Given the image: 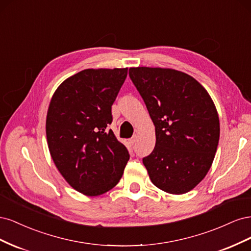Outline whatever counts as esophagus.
<instances>
[{"label": "esophagus", "instance_id": "1", "mask_svg": "<svg viewBox=\"0 0 251 251\" xmlns=\"http://www.w3.org/2000/svg\"><path fill=\"white\" fill-rule=\"evenodd\" d=\"M128 141H130V143L133 146V144H135L136 141H137V136H136V135L133 136V137H132L130 140H128Z\"/></svg>", "mask_w": 251, "mask_h": 251}]
</instances>
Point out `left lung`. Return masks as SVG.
<instances>
[{
  "label": "left lung",
  "instance_id": "left-lung-1",
  "mask_svg": "<svg viewBox=\"0 0 251 251\" xmlns=\"http://www.w3.org/2000/svg\"><path fill=\"white\" fill-rule=\"evenodd\" d=\"M153 120L156 144L142 159L153 184L182 195L198 185L214 161L220 137L216 105L199 81L169 68H130Z\"/></svg>",
  "mask_w": 251,
  "mask_h": 251
}]
</instances>
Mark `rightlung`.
Segmentation results:
<instances>
[{
	"label": "right lung",
	"instance_id": "obj_1",
	"mask_svg": "<svg viewBox=\"0 0 251 251\" xmlns=\"http://www.w3.org/2000/svg\"><path fill=\"white\" fill-rule=\"evenodd\" d=\"M127 68L86 69L64 80L47 112L46 135L58 172L77 192L100 196L115 186L130 159L108 126Z\"/></svg>",
	"mask_w": 251,
	"mask_h": 251
}]
</instances>
